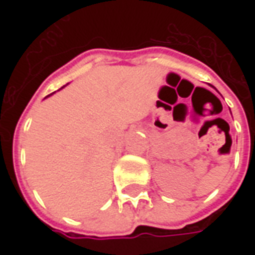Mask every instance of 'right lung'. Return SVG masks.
Here are the masks:
<instances>
[{"label":"right lung","mask_w":255,"mask_h":255,"mask_svg":"<svg viewBox=\"0 0 255 255\" xmlns=\"http://www.w3.org/2000/svg\"><path fill=\"white\" fill-rule=\"evenodd\" d=\"M64 87H65V86H64ZM61 89H63V87H61Z\"/></svg>","instance_id":"right-lung-1"}]
</instances>
